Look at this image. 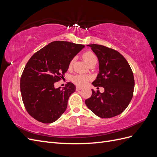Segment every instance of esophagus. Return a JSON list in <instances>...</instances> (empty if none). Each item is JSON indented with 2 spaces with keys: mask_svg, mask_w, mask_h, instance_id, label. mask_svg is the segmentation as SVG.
<instances>
[{
  "mask_svg": "<svg viewBox=\"0 0 157 157\" xmlns=\"http://www.w3.org/2000/svg\"><path fill=\"white\" fill-rule=\"evenodd\" d=\"M77 90L78 91V90H82V87H80V86H77Z\"/></svg>",
  "mask_w": 157,
  "mask_h": 157,
  "instance_id": "1",
  "label": "esophagus"
}]
</instances>
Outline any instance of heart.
Returning <instances> with one entry per match:
<instances>
[{
    "instance_id": "obj_1",
    "label": "heart",
    "mask_w": 157,
    "mask_h": 157,
    "mask_svg": "<svg viewBox=\"0 0 157 157\" xmlns=\"http://www.w3.org/2000/svg\"><path fill=\"white\" fill-rule=\"evenodd\" d=\"M83 59L86 61V62L89 65L90 63L93 62L94 61L97 60L96 56L95 55L92 51H87L84 52L82 55ZM75 58H73L70 61L69 63V69H72L73 67V65L75 63ZM91 79L90 76L83 75V74H78L74 75L72 77V81L75 84L78 85L79 86H84L85 85H86L88 82L89 80Z\"/></svg>"
}]
</instances>
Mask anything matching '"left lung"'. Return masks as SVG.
<instances>
[{
	"instance_id": "1",
	"label": "left lung",
	"mask_w": 157,
	"mask_h": 157,
	"mask_svg": "<svg viewBox=\"0 0 157 157\" xmlns=\"http://www.w3.org/2000/svg\"><path fill=\"white\" fill-rule=\"evenodd\" d=\"M98 58L99 73L92 82L94 86L103 87L105 91L95 92L85 100L95 115L109 118L124 111L133 97L134 78L126 59L115 50L96 44H89Z\"/></svg>"
}]
</instances>
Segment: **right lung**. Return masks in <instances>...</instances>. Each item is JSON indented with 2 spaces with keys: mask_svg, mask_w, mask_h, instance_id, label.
<instances>
[{
  "mask_svg": "<svg viewBox=\"0 0 157 157\" xmlns=\"http://www.w3.org/2000/svg\"><path fill=\"white\" fill-rule=\"evenodd\" d=\"M84 48L82 44L54 41L32 56L20 79V90L25 109L42 123L57 121L65 111L69 96L76 90L68 82L61 89L54 84L63 77L70 61Z\"/></svg>",
  "mask_w": 157,
  "mask_h": 157,
  "instance_id": "right-lung-1",
  "label": "right lung"
}]
</instances>
